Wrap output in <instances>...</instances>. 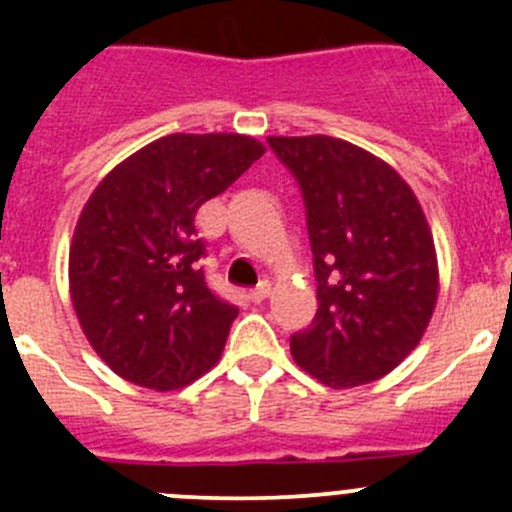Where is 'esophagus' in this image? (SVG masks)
I'll return each instance as SVG.
<instances>
[{
    "label": "esophagus",
    "mask_w": 512,
    "mask_h": 512,
    "mask_svg": "<svg viewBox=\"0 0 512 512\" xmlns=\"http://www.w3.org/2000/svg\"><path fill=\"white\" fill-rule=\"evenodd\" d=\"M267 297H270V282H260V285H257L255 289H250V299L255 304L265 302Z\"/></svg>",
    "instance_id": "obj_1"
}]
</instances>
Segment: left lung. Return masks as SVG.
Here are the masks:
<instances>
[{
    "label": "left lung",
    "mask_w": 512,
    "mask_h": 512,
    "mask_svg": "<svg viewBox=\"0 0 512 512\" xmlns=\"http://www.w3.org/2000/svg\"><path fill=\"white\" fill-rule=\"evenodd\" d=\"M307 210L319 309L292 334L304 371L334 389L369 384L421 342L438 297L433 235L404 178L332 136H272Z\"/></svg>",
    "instance_id": "left-lung-1"
}]
</instances>
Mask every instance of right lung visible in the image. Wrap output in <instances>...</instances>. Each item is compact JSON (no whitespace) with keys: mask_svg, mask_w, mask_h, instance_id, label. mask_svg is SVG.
Here are the masks:
<instances>
[{"mask_svg":"<svg viewBox=\"0 0 512 512\" xmlns=\"http://www.w3.org/2000/svg\"><path fill=\"white\" fill-rule=\"evenodd\" d=\"M262 153L240 133H170L91 193L69 250L71 302L121 379L173 391L218 364L237 307L205 282L195 213Z\"/></svg>","mask_w":512,"mask_h":512,"instance_id":"obj_1","label":"right lung"}]
</instances>
